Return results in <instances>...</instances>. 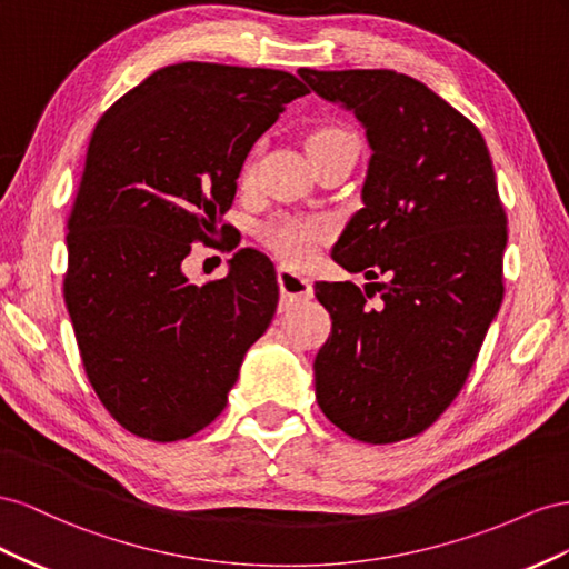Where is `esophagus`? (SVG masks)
Returning a JSON list of instances; mask_svg holds the SVG:
<instances>
[{
	"label": "esophagus",
	"mask_w": 569,
	"mask_h": 569,
	"mask_svg": "<svg viewBox=\"0 0 569 569\" xmlns=\"http://www.w3.org/2000/svg\"><path fill=\"white\" fill-rule=\"evenodd\" d=\"M276 276H279L281 296H283L286 300L293 302V300H307V298H312V281H310V276H305V273H300L298 269L286 267V264L279 267V271H276Z\"/></svg>",
	"instance_id": "1"
}]
</instances>
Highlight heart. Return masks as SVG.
Here are the masks:
<instances>
[{"instance_id":"obj_1","label":"heart","mask_w":569,"mask_h":569,"mask_svg":"<svg viewBox=\"0 0 569 569\" xmlns=\"http://www.w3.org/2000/svg\"><path fill=\"white\" fill-rule=\"evenodd\" d=\"M357 142L355 136L346 128H319L310 138H307V154L315 152L317 148H327V144L336 142ZM242 183H248L252 178V161H248L242 167ZM329 233L327 221L321 219H298V217H283V219H273L262 229V242L273 250L276 254H281L288 262H307L317 250V242Z\"/></svg>"}]
</instances>
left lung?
I'll return each instance as SVG.
<instances>
[{
    "label": "left lung",
    "mask_w": 569,
    "mask_h": 569,
    "mask_svg": "<svg viewBox=\"0 0 569 569\" xmlns=\"http://www.w3.org/2000/svg\"><path fill=\"white\" fill-rule=\"evenodd\" d=\"M350 109L371 148L365 207L331 257L367 279L315 286L331 333L315 357L321 412L365 443L429 429L465 386L502 302L508 217L479 128L388 69L298 71ZM369 284L385 302L369 308Z\"/></svg>",
    "instance_id": "8db88e82"
}]
</instances>
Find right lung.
Segmentation results:
<instances>
[{"label":"right lung","mask_w":569,"mask_h":569,"mask_svg":"<svg viewBox=\"0 0 569 569\" xmlns=\"http://www.w3.org/2000/svg\"><path fill=\"white\" fill-rule=\"evenodd\" d=\"M310 90L293 73L183 61L154 71L97 121L69 214L63 298L107 412L169 443L221 415L279 302L271 259L226 240L231 271L194 286L192 242L231 231L257 138Z\"/></svg>","instance_id":"right-lung-1"}]
</instances>
